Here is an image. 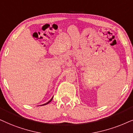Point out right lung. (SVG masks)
Masks as SVG:
<instances>
[{
    "label": "right lung",
    "mask_w": 133,
    "mask_h": 133,
    "mask_svg": "<svg viewBox=\"0 0 133 133\" xmlns=\"http://www.w3.org/2000/svg\"><path fill=\"white\" fill-rule=\"evenodd\" d=\"M52 99H53V97H52V98H51V99H50V100H49V102H47V103H45V104H44V105H47V104H48V103H50V102H51V101H52Z\"/></svg>",
    "instance_id": "obj_1"
}]
</instances>
